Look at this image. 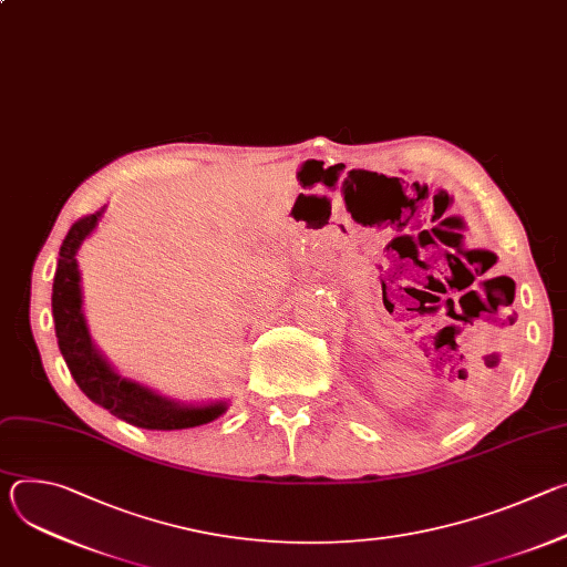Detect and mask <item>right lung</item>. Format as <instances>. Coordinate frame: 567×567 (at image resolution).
<instances>
[{
    "instance_id": "1",
    "label": "right lung",
    "mask_w": 567,
    "mask_h": 567,
    "mask_svg": "<svg viewBox=\"0 0 567 567\" xmlns=\"http://www.w3.org/2000/svg\"><path fill=\"white\" fill-rule=\"evenodd\" d=\"M105 215V206L94 215L78 219L60 247L53 276V320L62 359L78 383L94 403L118 420L147 431H182L208 424L228 411V401L182 403L161 394L134 379L118 374L107 357L96 348L83 311V287H80L78 249L96 230Z\"/></svg>"
}]
</instances>
